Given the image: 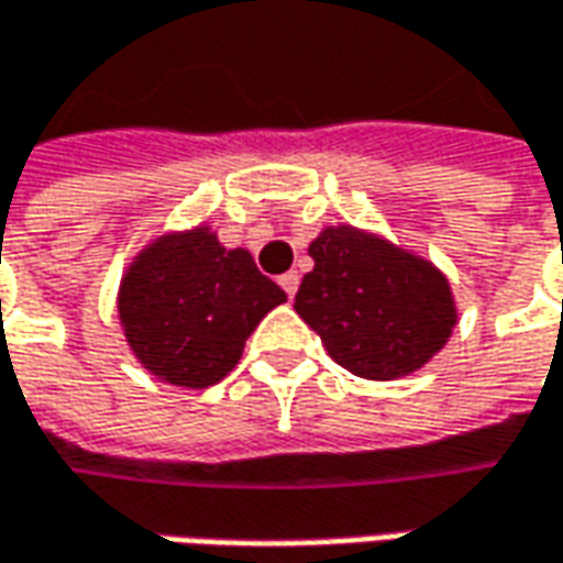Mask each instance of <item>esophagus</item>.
I'll return each mask as SVG.
<instances>
[{"label":"esophagus","instance_id":"34e87169","mask_svg":"<svg viewBox=\"0 0 563 563\" xmlns=\"http://www.w3.org/2000/svg\"><path fill=\"white\" fill-rule=\"evenodd\" d=\"M280 286H283V292H286V296L292 299V296H296V289H299V274H296V271H289V274H283V277H280Z\"/></svg>","mask_w":563,"mask_h":563}]
</instances>
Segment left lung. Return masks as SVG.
<instances>
[{
  "label": "left lung",
  "instance_id": "left-lung-1",
  "mask_svg": "<svg viewBox=\"0 0 563 563\" xmlns=\"http://www.w3.org/2000/svg\"><path fill=\"white\" fill-rule=\"evenodd\" d=\"M308 255L296 311L355 377H405L452 336L455 299L430 262L355 227H327Z\"/></svg>",
  "mask_w": 563,
  "mask_h": 563
}]
</instances>
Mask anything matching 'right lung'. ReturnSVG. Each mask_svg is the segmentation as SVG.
I'll return each mask as SVG.
<instances>
[{
	"label": "right lung",
	"mask_w": 563,
	"mask_h": 563,
	"mask_svg": "<svg viewBox=\"0 0 563 563\" xmlns=\"http://www.w3.org/2000/svg\"><path fill=\"white\" fill-rule=\"evenodd\" d=\"M286 301L245 249H223L208 227L162 236L130 264L118 314L140 364L158 379L205 389L243 355L262 318Z\"/></svg>",
	"instance_id": "add662e5"
}]
</instances>
